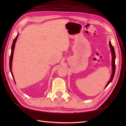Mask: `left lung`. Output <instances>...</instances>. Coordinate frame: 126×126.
<instances>
[{"mask_svg":"<svg viewBox=\"0 0 126 126\" xmlns=\"http://www.w3.org/2000/svg\"><path fill=\"white\" fill-rule=\"evenodd\" d=\"M109 47L110 50H111V55H112V63H111V65H112V74L111 75V77H110V79L109 80V81L108 82L107 84L106 85L105 88L108 86V85L109 84V83L111 82L112 80V79L113 78L114 76H115V70H116V65H115V59H116V54H115V49H114L113 47L112 46L111 41H109Z\"/></svg>","mask_w":126,"mask_h":126,"instance_id":"left-lung-1","label":"left lung"}]
</instances>
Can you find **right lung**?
<instances>
[{"instance_id":"1","label":"right lung","mask_w":126,"mask_h":126,"mask_svg":"<svg viewBox=\"0 0 126 126\" xmlns=\"http://www.w3.org/2000/svg\"><path fill=\"white\" fill-rule=\"evenodd\" d=\"M18 35H19V33L17 34L16 37L14 39V40L13 41V44H12V46H11V55H10V59H9V68H10V70L11 75H12V76H13V79L14 80V81H15V79H14V78L13 77V74L12 70H12V62H13V55H14V49H15V44H16V41L17 40Z\"/></svg>"}]
</instances>
